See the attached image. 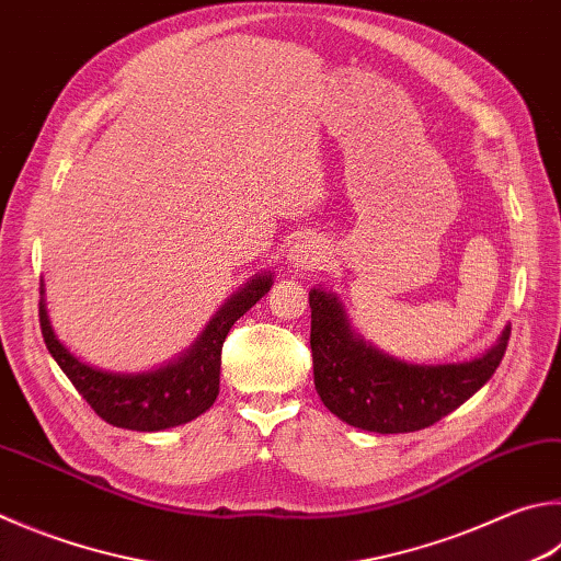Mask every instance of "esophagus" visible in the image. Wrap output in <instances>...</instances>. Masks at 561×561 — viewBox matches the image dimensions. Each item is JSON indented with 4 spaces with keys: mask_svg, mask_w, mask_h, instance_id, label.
Masks as SVG:
<instances>
[{
    "mask_svg": "<svg viewBox=\"0 0 561 561\" xmlns=\"http://www.w3.org/2000/svg\"><path fill=\"white\" fill-rule=\"evenodd\" d=\"M287 262L294 272L321 270V264L325 262V245L319 238H299L297 242H291Z\"/></svg>",
    "mask_w": 561,
    "mask_h": 561,
    "instance_id": "obj_1",
    "label": "esophagus"
}]
</instances>
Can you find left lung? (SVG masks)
Segmentation results:
<instances>
[{
    "label": "left lung",
    "instance_id": "obj_1",
    "mask_svg": "<svg viewBox=\"0 0 561 561\" xmlns=\"http://www.w3.org/2000/svg\"><path fill=\"white\" fill-rule=\"evenodd\" d=\"M309 307L316 392L341 422L375 434L420 432L458 410L493 378L511 339L505 325L473 360L407 363L365 341L335 291L319 284Z\"/></svg>",
    "mask_w": 561,
    "mask_h": 561
}]
</instances>
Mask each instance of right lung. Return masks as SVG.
Masks as SVG:
<instances>
[{"label": "right lung", "mask_w": 561, "mask_h": 561, "mask_svg": "<svg viewBox=\"0 0 561 561\" xmlns=\"http://www.w3.org/2000/svg\"><path fill=\"white\" fill-rule=\"evenodd\" d=\"M274 284L272 272L254 274L216 311L206 329L179 358L159 368L139 373H115L95 368L70 353L50 325L44 282H41L38 321L46 348L85 397L98 416L112 426L131 432H164L188 424L206 410H210L220 390V351L242 313H248Z\"/></svg>", "instance_id": "obj_1"}]
</instances>
